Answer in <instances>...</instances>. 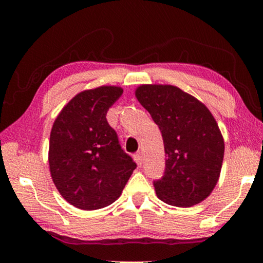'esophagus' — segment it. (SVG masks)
Returning a JSON list of instances; mask_svg holds the SVG:
<instances>
[{"mask_svg": "<svg viewBox=\"0 0 263 263\" xmlns=\"http://www.w3.org/2000/svg\"><path fill=\"white\" fill-rule=\"evenodd\" d=\"M134 159H135L136 163H138L139 166H141V165H142V160H143V159H142V154L140 153V152L134 154Z\"/></svg>", "mask_w": 263, "mask_h": 263, "instance_id": "1", "label": "esophagus"}]
</instances>
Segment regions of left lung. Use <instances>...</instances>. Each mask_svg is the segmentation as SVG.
I'll list each match as a JSON object with an SVG mask.
<instances>
[{
  "mask_svg": "<svg viewBox=\"0 0 263 263\" xmlns=\"http://www.w3.org/2000/svg\"><path fill=\"white\" fill-rule=\"evenodd\" d=\"M135 96L163 136L165 171L153 182L157 196L190 207L210 196L220 176L224 139L213 115L195 97L171 85H141Z\"/></svg>",
  "mask_w": 263,
  "mask_h": 263,
  "instance_id": "8db88e82",
  "label": "left lung"
}]
</instances>
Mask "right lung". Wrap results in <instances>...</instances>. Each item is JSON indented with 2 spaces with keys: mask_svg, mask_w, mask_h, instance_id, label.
I'll use <instances>...</instances> for the list:
<instances>
[{
  "mask_svg": "<svg viewBox=\"0 0 263 263\" xmlns=\"http://www.w3.org/2000/svg\"><path fill=\"white\" fill-rule=\"evenodd\" d=\"M122 93L116 86L80 92L53 122L49 146L52 181L63 199L80 210L115 202L136 167L106 120Z\"/></svg>",
  "mask_w": 263,
  "mask_h": 263,
  "instance_id": "right-lung-1",
  "label": "right lung"
}]
</instances>
